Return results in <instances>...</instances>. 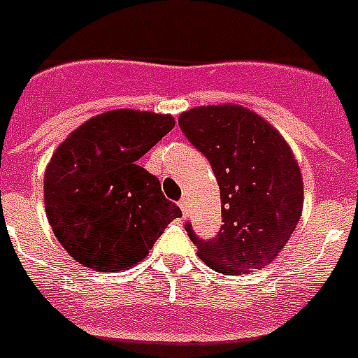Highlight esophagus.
<instances>
[{"mask_svg":"<svg viewBox=\"0 0 358 358\" xmlns=\"http://www.w3.org/2000/svg\"><path fill=\"white\" fill-rule=\"evenodd\" d=\"M178 204H180V208H182V214H184V215L189 214V199L184 197Z\"/></svg>","mask_w":358,"mask_h":358,"instance_id":"esophagus-1","label":"esophagus"}]
</instances>
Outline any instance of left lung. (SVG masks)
<instances>
[{
	"label": "left lung",
	"mask_w": 358,
	"mask_h": 358,
	"mask_svg": "<svg viewBox=\"0 0 358 358\" xmlns=\"http://www.w3.org/2000/svg\"><path fill=\"white\" fill-rule=\"evenodd\" d=\"M178 124L208 157L222 197L223 225L214 240L185 227L199 257L225 276L264 268L302 215L304 184L293 150L263 116L234 103L195 106Z\"/></svg>",
	"instance_id": "8db88e82"
}]
</instances>
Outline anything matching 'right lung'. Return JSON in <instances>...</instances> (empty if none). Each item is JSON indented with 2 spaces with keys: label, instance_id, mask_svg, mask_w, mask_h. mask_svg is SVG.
<instances>
[{
  "label": "right lung",
  "instance_id": "right-lung-1",
  "mask_svg": "<svg viewBox=\"0 0 358 358\" xmlns=\"http://www.w3.org/2000/svg\"><path fill=\"white\" fill-rule=\"evenodd\" d=\"M171 114L116 108L67 135L45 171V210L64 250L82 266L118 272L141 263L182 210L138 167L174 127Z\"/></svg>",
  "mask_w": 358,
  "mask_h": 358
}]
</instances>
